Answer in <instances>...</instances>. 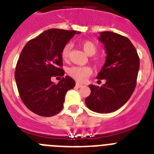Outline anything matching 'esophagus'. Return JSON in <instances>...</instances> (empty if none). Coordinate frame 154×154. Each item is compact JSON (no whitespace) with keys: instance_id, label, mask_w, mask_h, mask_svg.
I'll return each instance as SVG.
<instances>
[{"instance_id":"esophagus-1","label":"esophagus","mask_w":154,"mask_h":154,"mask_svg":"<svg viewBox=\"0 0 154 154\" xmlns=\"http://www.w3.org/2000/svg\"><path fill=\"white\" fill-rule=\"evenodd\" d=\"M75 86H77V87L80 88V87H82V86H83V85H82V84H81V83H79V82H76Z\"/></svg>"}]
</instances>
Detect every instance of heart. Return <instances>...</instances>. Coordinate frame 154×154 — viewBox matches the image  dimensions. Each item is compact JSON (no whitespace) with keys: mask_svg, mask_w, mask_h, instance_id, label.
I'll return each mask as SVG.
<instances>
[{"mask_svg":"<svg viewBox=\"0 0 154 154\" xmlns=\"http://www.w3.org/2000/svg\"><path fill=\"white\" fill-rule=\"evenodd\" d=\"M81 47L85 51V53L90 56L94 54L97 51V45L90 40L82 41L81 43ZM71 47H72V45L70 43H67L66 45H64L63 47L62 51H61V56L64 59H67L68 57ZM68 73L74 79L79 81V82H82L91 75L92 69L90 67L87 66H72L68 69Z\"/></svg>","mask_w":154,"mask_h":154,"instance_id":"obj_1","label":"heart"}]
</instances>
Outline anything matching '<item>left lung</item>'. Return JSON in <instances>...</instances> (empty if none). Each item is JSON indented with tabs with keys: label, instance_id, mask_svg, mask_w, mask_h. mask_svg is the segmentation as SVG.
<instances>
[{
	"label": "left lung",
	"instance_id": "obj_1",
	"mask_svg": "<svg viewBox=\"0 0 154 154\" xmlns=\"http://www.w3.org/2000/svg\"><path fill=\"white\" fill-rule=\"evenodd\" d=\"M99 40L104 45L107 57L97 79L103 86L90 85L91 93L85 100L87 107L100 114L114 112L128 100L136 86L140 57L125 36L113 32H101Z\"/></svg>",
	"mask_w": 154,
	"mask_h": 154
}]
</instances>
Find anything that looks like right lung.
I'll return each instance as SVG.
<instances>
[{
  "label": "right lung",
  "mask_w": 154,
  "mask_h": 154,
  "mask_svg": "<svg viewBox=\"0 0 154 154\" xmlns=\"http://www.w3.org/2000/svg\"><path fill=\"white\" fill-rule=\"evenodd\" d=\"M75 30L51 29L26 43L15 68L14 78L22 102L39 116L51 117L62 110L64 96L75 82L65 76L57 84L53 76H64L61 51L75 34Z\"/></svg>",
  "instance_id": "1"
}]
</instances>
